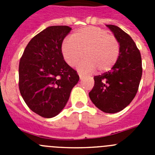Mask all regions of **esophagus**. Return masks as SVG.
I'll use <instances>...</instances> for the list:
<instances>
[{
	"mask_svg": "<svg viewBox=\"0 0 155 155\" xmlns=\"http://www.w3.org/2000/svg\"><path fill=\"white\" fill-rule=\"evenodd\" d=\"M78 74H79V78H80V79H83L84 78V74H81V73H79Z\"/></svg>",
	"mask_w": 155,
	"mask_h": 155,
	"instance_id": "esophagus-1",
	"label": "esophagus"
}]
</instances>
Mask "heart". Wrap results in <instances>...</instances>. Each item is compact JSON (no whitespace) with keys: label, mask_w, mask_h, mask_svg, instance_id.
I'll return each instance as SVG.
<instances>
[{"label":"heart","mask_w":155,"mask_h":155,"mask_svg":"<svg viewBox=\"0 0 155 155\" xmlns=\"http://www.w3.org/2000/svg\"><path fill=\"white\" fill-rule=\"evenodd\" d=\"M61 52L68 65H76L81 58L78 69L91 73L95 70L109 71L118 60L120 44L113 34L98 27L87 26L77 30L71 38L63 42Z\"/></svg>","instance_id":"heart-1"}]
</instances>
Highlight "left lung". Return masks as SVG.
I'll use <instances>...</instances> for the list:
<instances>
[{"label":"left lung","mask_w":155,"mask_h":155,"mask_svg":"<svg viewBox=\"0 0 155 155\" xmlns=\"http://www.w3.org/2000/svg\"><path fill=\"white\" fill-rule=\"evenodd\" d=\"M120 44L118 60L112 69L94 76V85L90 99L98 109L106 113H116L132 102L142 76L141 56L135 42L120 27L106 25Z\"/></svg>","instance_id":"8db88e82"}]
</instances>
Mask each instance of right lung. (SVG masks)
Here are the masks:
<instances>
[{"instance_id":"add662e5","label":"right lung","mask_w":155,"mask_h":155,"mask_svg":"<svg viewBox=\"0 0 155 155\" xmlns=\"http://www.w3.org/2000/svg\"><path fill=\"white\" fill-rule=\"evenodd\" d=\"M67 25L47 27L30 40L19 63V90L31 111L45 118L61 113L78 84L77 71L64 61V39Z\"/></svg>"}]
</instances>
